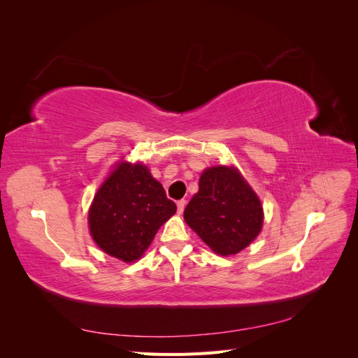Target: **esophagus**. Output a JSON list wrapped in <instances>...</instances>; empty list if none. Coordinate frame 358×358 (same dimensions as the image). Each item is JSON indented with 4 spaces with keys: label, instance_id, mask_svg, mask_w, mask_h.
<instances>
[{
    "label": "esophagus",
    "instance_id": "34e87169",
    "mask_svg": "<svg viewBox=\"0 0 358 358\" xmlns=\"http://www.w3.org/2000/svg\"><path fill=\"white\" fill-rule=\"evenodd\" d=\"M185 206H187V200H179L178 201V213H182L185 210Z\"/></svg>",
    "mask_w": 358,
    "mask_h": 358
}]
</instances>
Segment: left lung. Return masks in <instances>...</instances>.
Here are the masks:
<instances>
[{
  "instance_id": "8db88e82",
  "label": "left lung",
  "mask_w": 358,
  "mask_h": 358,
  "mask_svg": "<svg viewBox=\"0 0 358 358\" xmlns=\"http://www.w3.org/2000/svg\"><path fill=\"white\" fill-rule=\"evenodd\" d=\"M183 218L213 252L234 255L262 230L263 208L239 171L220 166L203 171Z\"/></svg>"
}]
</instances>
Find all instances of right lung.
Masks as SVG:
<instances>
[{
    "instance_id": "add662e5",
    "label": "right lung",
    "mask_w": 358,
    "mask_h": 358,
    "mask_svg": "<svg viewBox=\"0 0 358 358\" xmlns=\"http://www.w3.org/2000/svg\"><path fill=\"white\" fill-rule=\"evenodd\" d=\"M176 212L161 183L142 164L121 162L95 194L88 221L106 254L131 263L142 257L159 227Z\"/></svg>"
}]
</instances>
